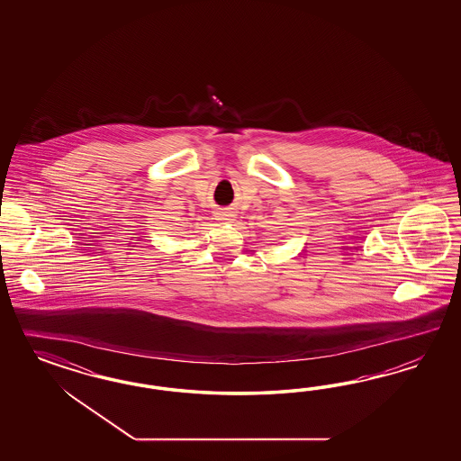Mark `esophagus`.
Wrapping results in <instances>:
<instances>
[{"label":"esophagus","mask_w":461,"mask_h":461,"mask_svg":"<svg viewBox=\"0 0 461 461\" xmlns=\"http://www.w3.org/2000/svg\"><path fill=\"white\" fill-rule=\"evenodd\" d=\"M216 220H220L223 223H230V221H233V214L228 211H220V212H216Z\"/></svg>","instance_id":"1"}]
</instances>
